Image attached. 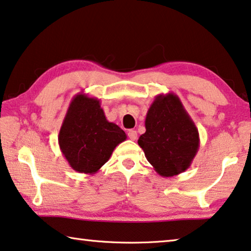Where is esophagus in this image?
I'll return each mask as SVG.
<instances>
[{
	"label": "esophagus",
	"instance_id": "1",
	"mask_svg": "<svg viewBox=\"0 0 251 251\" xmlns=\"http://www.w3.org/2000/svg\"><path fill=\"white\" fill-rule=\"evenodd\" d=\"M128 137L130 138V140L132 141H135L137 138V132L136 130H134V129H130V130H128Z\"/></svg>",
	"mask_w": 251,
	"mask_h": 251
}]
</instances>
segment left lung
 <instances>
[{
  "label": "left lung",
  "mask_w": 251,
  "mask_h": 251,
  "mask_svg": "<svg viewBox=\"0 0 251 251\" xmlns=\"http://www.w3.org/2000/svg\"><path fill=\"white\" fill-rule=\"evenodd\" d=\"M145 128L137 143L161 176H178L190 168L200 138L196 124L176 95L160 94L155 97L147 110Z\"/></svg>",
  "instance_id": "1"
}]
</instances>
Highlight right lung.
<instances>
[{
  "label": "right lung",
  "instance_id": "add662e5",
  "mask_svg": "<svg viewBox=\"0 0 251 251\" xmlns=\"http://www.w3.org/2000/svg\"><path fill=\"white\" fill-rule=\"evenodd\" d=\"M126 138L121 127L107 121L99 99L80 93L70 102L58 143L70 168L91 176Z\"/></svg>",
  "mask_w": 251,
  "mask_h": 251
}]
</instances>
